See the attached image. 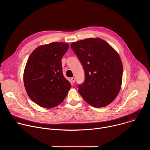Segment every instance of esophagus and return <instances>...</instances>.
<instances>
[{
	"label": "esophagus",
	"mask_w": 150,
	"mask_h": 150,
	"mask_svg": "<svg viewBox=\"0 0 150 150\" xmlns=\"http://www.w3.org/2000/svg\"><path fill=\"white\" fill-rule=\"evenodd\" d=\"M71 81H72V82H73V83H75V78H71Z\"/></svg>",
	"instance_id": "34e87169"
}]
</instances>
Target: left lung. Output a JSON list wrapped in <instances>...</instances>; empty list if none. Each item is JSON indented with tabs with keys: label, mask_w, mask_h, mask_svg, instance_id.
Segmentation results:
<instances>
[{
	"label": "left lung",
	"mask_w": 150,
	"mask_h": 150,
	"mask_svg": "<svg viewBox=\"0 0 150 150\" xmlns=\"http://www.w3.org/2000/svg\"><path fill=\"white\" fill-rule=\"evenodd\" d=\"M71 47L85 72V81L78 85L83 99L96 108L110 104L121 88L123 66L116 50L100 38L74 42Z\"/></svg>",
	"instance_id": "obj_1"
}]
</instances>
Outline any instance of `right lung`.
Listing matches in <instances>:
<instances>
[{"label": "right lung", "mask_w": 150, "mask_h": 150, "mask_svg": "<svg viewBox=\"0 0 150 150\" xmlns=\"http://www.w3.org/2000/svg\"><path fill=\"white\" fill-rule=\"evenodd\" d=\"M69 45L53 42L37 47L24 69V83L30 98L37 104L52 109L65 98L71 87L62 72V58Z\"/></svg>", "instance_id": "obj_1"}]
</instances>
